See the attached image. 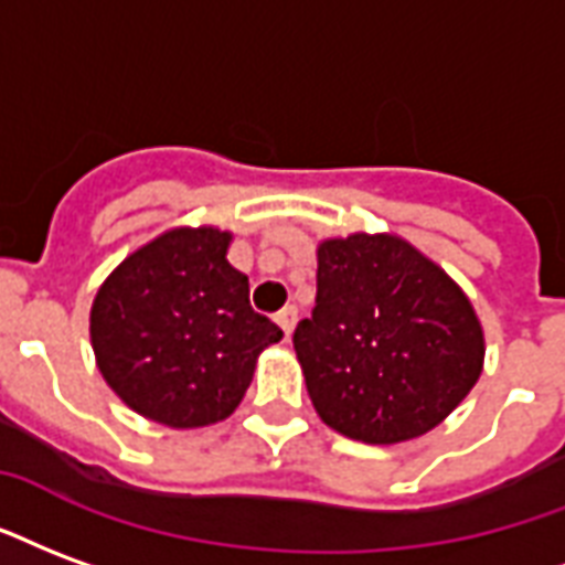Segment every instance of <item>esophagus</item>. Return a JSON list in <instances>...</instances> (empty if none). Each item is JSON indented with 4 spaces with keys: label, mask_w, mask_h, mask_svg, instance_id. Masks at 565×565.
Wrapping results in <instances>:
<instances>
[{
    "label": "esophagus",
    "mask_w": 565,
    "mask_h": 565,
    "mask_svg": "<svg viewBox=\"0 0 565 565\" xmlns=\"http://www.w3.org/2000/svg\"><path fill=\"white\" fill-rule=\"evenodd\" d=\"M296 320H299V311H296L294 305H287V308H284V311H278V317H275V323L281 326V329H284V335H287V338L294 335Z\"/></svg>",
    "instance_id": "esophagus-1"
}]
</instances>
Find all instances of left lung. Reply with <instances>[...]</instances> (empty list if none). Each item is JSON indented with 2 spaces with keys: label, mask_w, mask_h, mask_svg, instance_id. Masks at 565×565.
<instances>
[{
  "label": "left lung",
  "mask_w": 565,
  "mask_h": 565,
  "mask_svg": "<svg viewBox=\"0 0 565 565\" xmlns=\"http://www.w3.org/2000/svg\"><path fill=\"white\" fill-rule=\"evenodd\" d=\"M294 347L320 419L374 446L437 428L476 386L484 359L461 287L388 233L317 248V302Z\"/></svg>",
  "instance_id": "obj_1"
}]
</instances>
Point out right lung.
Segmentation results:
<instances>
[{
	"instance_id": "1",
	"label": "right lung",
	"mask_w": 565,
	"mask_h": 565,
	"mask_svg": "<svg viewBox=\"0 0 565 565\" xmlns=\"http://www.w3.org/2000/svg\"><path fill=\"white\" fill-rule=\"evenodd\" d=\"M227 230L177 227L128 254L92 302L107 386L146 419L203 428L245 398L257 356L284 332L248 302Z\"/></svg>"
}]
</instances>
